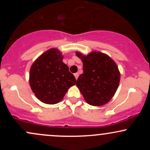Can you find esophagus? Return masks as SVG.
I'll list each match as a JSON object with an SVG mask.
<instances>
[{
    "label": "esophagus",
    "instance_id": "1",
    "mask_svg": "<svg viewBox=\"0 0 150 150\" xmlns=\"http://www.w3.org/2000/svg\"><path fill=\"white\" fill-rule=\"evenodd\" d=\"M74 75H75V79H76V80H77V78H78V77H79V73H75V74H74Z\"/></svg>",
    "mask_w": 150,
    "mask_h": 150
}]
</instances>
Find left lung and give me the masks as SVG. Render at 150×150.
<instances>
[{
  "label": "left lung",
  "instance_id": "obj_1",
  "mask_svg": "<svg viewBox=\"0 0 150 150\" xmlns=\"http://www.w3.org/2000/svg\"><path fill=\"white\" fill-rule=\"evenodd\" d=\"M83 64V73L76 85L86 102L94 106L107 104L119 85L120 73L115 61L106 53L92 51L86 56L76 51Z\"/></svg>",
  "mask_w": 150,
  "mask_h": 150
}]
</instances>
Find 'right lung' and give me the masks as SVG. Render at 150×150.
<instances>
[{"label": "right lung", "mask_w": 150, "mask_h": 150, "mask_svg": "<svg viewBox=\"0 0 150 150\" xmlns=\"http://www.w3.org/2000/svg\"><path fill=\"white\" fill-rule=\"evenodd\" d=\"M63 59L61 51L52 48L39 56L31 66L29 79L31 89L44 104H58L68 89L75 85V76Z\"/></svg>", "instance_id": "1"}]
</instances>
